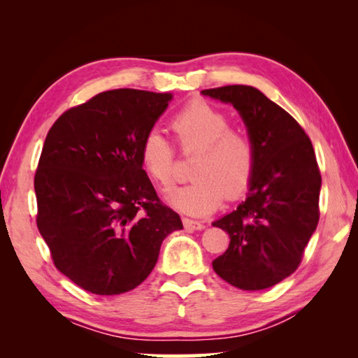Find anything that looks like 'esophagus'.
Here are the masks:
<instances>
[{"mask_svg": "<svg viewBox=\"0 0 358 358\" xmlns=\"http://www.w3.org/2000/svg\"><path fill=\"white\" fill-rule=\"evenodd\" d=\"M183 226L187 230H201V229H203V224L201 221L189 220V217H183Z\"/></svg>", "mask_w": 358, "mask_h": 358, "instance_id": "obj_1", "label": "esophagus"}]
</instances>
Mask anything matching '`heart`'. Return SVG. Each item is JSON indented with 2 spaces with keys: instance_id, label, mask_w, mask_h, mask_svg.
I'll return each instance as SVG.
<instances>
[{
  "instance_id": "heart-1",
  "label": "heart",
  "mask_w": 358,
  "mask_h": 358,
  "mask_svg": "<svg viewBox=\"0 0 358 358\" xmlns=\"http://www.w3.org/2000/svg\"><path fill=\"white\" fill-rule=\"evenodd\" d=\"M173 141L183 155L194 153L187 183L171 192L169 202L186 215H207L222 199H238L251 185L256 151L243 131L230 128L226 112L207 101L187 102L171 118ZM175 147L157 129L141 143V162L148 177L167 189L175 177Z\"/></svg>"
}]
</instances>
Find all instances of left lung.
Wrapping results in <instances>:
<instances>
[{"label": "left lung", "mask_w": 358, "mask_h": 358, "mask_svg": "<svg viewBox=\"0 0 358 358\" xmlns=\"http://www.w3.org/2000/svg\"><path fill=\"white\" fill-rule=\"evenodd\" d=\"M202 94L237 108L256 151L246 201L213 222L230 238L213 270L238 289L271 287L299 268L317 227L322 178L313 143L292 115L256 88L227 85Z\"/></svg>", "instance_id": "obj_1"}]
</instances>
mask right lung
Masks as SVG:
<instances>
[{"mask_svg":"<svg viewBox=\"0 0 358 358\" xmlns=\"http://www.w3.org/2000/svg\"><path fill=\"white\" fill-rule=\"evenodd\" d=\"M172 94L110 90L71 107L48 131L34 175L36 224L53 265L88 292L147 280L161 243L183 229L141 162L143 136Z\"/></svg>","mask_w":358,"mask_h":358,"instance_id":"1","label":"right lung"}]
</instances>
